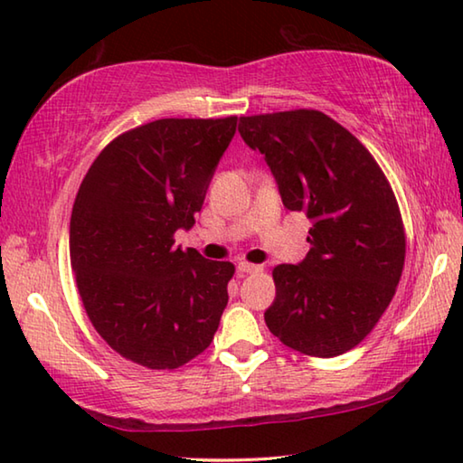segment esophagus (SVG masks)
<instances>
[{
	"label": "esophagus",
	"instance_id": "esophagus-1",
	"mask_svg": "<svg viewBox=\"0 0 463 463\" xmlns=\"http://www.w3.org/2000/svg\"><path fill=\"white\" fill-rule=\"evenodd\" d=\"M263 268L261 265H255V263H247V261H239L237 263V273L239 276H247V273H257L261 271Z\"/></svg>",
	"mask_w": 463,
	"mask_h": 463
}]
</instances>
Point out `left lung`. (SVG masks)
Masks as SVG:
<instances>
[{"label":"left lung","mask_w":463,"mask_h":463,"mask_svg":"<svg viewBox=\"0 0 463 463\" xmlns=\"http://www.w3.org/2000/svg\"><path fill=\"white\" fill-rule=\"evenodd\" d=\"M239 132L265 156L284 206L312 222L307 257L273 269L265 325L300 354L341 355L372 333L402 276L394 192L370 151L318 109L242 116Z\"/></svg>","instance_id":"1"}]
</instances>
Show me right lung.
Returning <instances> with one entry per match:
<instances>
[{
    "mask_svg": "<svg viewBox=\"0 0 463 463\" xmlns=\"http://www.w3.org/2000/svg\"><path fill=\"white\" fill-rule=\"evenodd\" d=\"M237 116L163 118L114 138L83 177L69 253L85 312L109 347L175 370L214 339L234 265L174 247L190 231Z\"/></svg>",
    "mask_w": 463,
    "mask_h": 463,
    "instance_id": "right-lung-1",
    "label": "right lung"
}]
</instances>
